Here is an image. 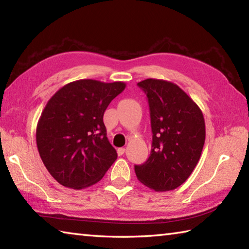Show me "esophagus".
<instances>
[{"mask_svg":"<svg viewBox=\"0 0 249 249\" xmlns=\"http://www.w3.org/2000/svg\"><path fill=\"white\" fill-rule=\"evenodd\" d=\"M124 153H125V148H119V149H117V154H119V156L124 155Z\"/></svg>","mask_w":249,"mask_h":249,"instance_id":"obj_1","label":"esophagus"}]
</instances>
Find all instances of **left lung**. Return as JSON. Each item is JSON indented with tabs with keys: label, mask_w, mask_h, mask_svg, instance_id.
I'll list each match as a JSON object with an SVG mask.
<instances>
[{
	"label": "left lung",
	"mask_w": 249,
	"mask_h": 249,
	"mask_svg": "<svg viewBox=\"0 0 249 249\" xmlns=\"http://www.w3.org/2000/svg\"><path fill=\"white\" fill-rule=\"evenodd\" d=\"M137 86L148 99L153 144L149 158L135 166L137 179L155 191H170L187 180L199 162L205 122L196 103L177 84L146 79Z\"/></svg>",
	"instance_id": "8db88e82"
}]
</instances>
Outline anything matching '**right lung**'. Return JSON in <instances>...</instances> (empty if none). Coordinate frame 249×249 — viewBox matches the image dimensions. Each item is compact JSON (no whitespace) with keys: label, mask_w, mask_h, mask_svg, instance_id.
<instances>
[{"label":"right lung","mask_w":249,"mask_h":249,"mask_svg":"<svg viewBox=\"0 0 249 249\" xmlns=\"http://www.w3.org/2000/svg\"><path fill=\"white\" fill-rule=\"evenodd\" d=\"M125 87L121 81L77 80L59 89L46 104L36 128L37 148L49 174L64 187H91L116 160L103 115Z\"/></svg>","instance_id":"1"}]
</instances>
